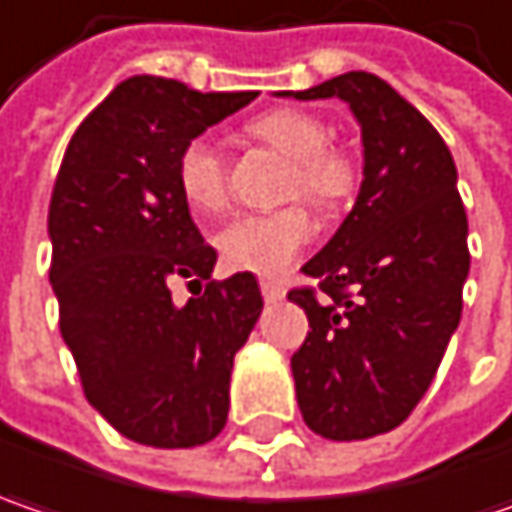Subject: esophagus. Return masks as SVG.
I'll return each instance as SVG.
<instances>
[{"label": "esophagus", "mask_w": 512, "mask_h": 512, "mask_svg": "<svg viewBox=\"0 0 512 512\" xmlns=\"http://www.w3.org/2000/svg\"><path fill=\"white\" fill-rule=\"evenodd\" d=\"M260 292H263V298L269 301V304H275V301H281L284 298V286L278 284V281H260Z\"/></svg>", "instance_id": "esophagus-1"}]
</instances>
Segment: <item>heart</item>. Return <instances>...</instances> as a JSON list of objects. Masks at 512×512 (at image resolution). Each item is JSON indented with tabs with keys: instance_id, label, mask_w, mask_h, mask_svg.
Returning a JSON list of instances; mask_svg holds the SVG:
<instances>
[{
	"instance_id": "obj_1",
	"label": "heart",
	"mask_w": 512,
	"mask_h": 512,
	"mask_svg": "<svg viewBox=\"0 0 512 512\" xmlns=\"http://www.w3.org/2000/svg\"><path fill=\"white\" fill-rule=\"evenodd\" d=\"M246 133L289 159L286 194L318 211H339L356 191V165L345 150L330 147V124L316 112L278 106L246 124ZM179 194L196 214H217L228 199V167L208 138H191L176 159ZM313 237V220L301 205L266 214H240L217 234L228 269L278 278Z\"/></svg>"
}]
</instances>
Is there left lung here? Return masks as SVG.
<instances>
[{
    "label": "left lung",
    "instance_id": "left-lung-1",
    "mask_svg": "<svg viewBox=\"0 0 512 512\" xmlns=\"http://www.w3.org/2000/svg\"><path fill=\"white\" fill-rule=\"evenodd\" d=\"M278 95L342 98L362 127L356 205L301 266L316 286L286 298L310 321L292 353L304 423L327 440H365L423 400L461 321L469 249L458 170L440 133L382 77L347 72Z\"/></svg>",
    "mask_w": 512,
    "mask_h": 512
}]
</instances>
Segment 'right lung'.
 <instances>
[{
  "label": "right lung",
  "instance_id": "right-lung-1",
  "mask_svg": "<svg viewBox=\"0 0 512 512\" xmlns=\"http://www.w3.org/2000/svg\"><path fill=\"white\" fill-rule=\"evenodd\" d=\"M257 92H196L136 75L118 83L66 147L48 205L60 333L83 394L124 437L191 449L223 432L234 353L263 310L252 272L214 281L217 252L179 194L191 138ZM206 281L176 308L170 280Z\"/></svg>",
  "mask_w": 512,
  "mask_h": 512
}]
</instances>
